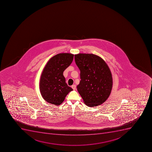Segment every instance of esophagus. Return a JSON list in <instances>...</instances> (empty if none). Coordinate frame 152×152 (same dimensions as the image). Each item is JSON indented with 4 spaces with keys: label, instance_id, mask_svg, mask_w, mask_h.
Instances as JSON below:
<instances>
[{
    "label": "esophagus",
    "instance_id": "1",
    "mask_svg": "<svg viewBox=\"0 0 152 152\" xmlns=\"http://www.w3.org/2000/svg\"><path fill=\"white\" fill-rule=\"evenodd\" d=\"M72 88H73V90H75V88H76V85H73L72 86Z\"/></svg>",
    "mask_w": 152,
    "mask_h": 152
}]
</instances>
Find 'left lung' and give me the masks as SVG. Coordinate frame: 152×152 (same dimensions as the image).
Returning a JSON list of instances; mask_svg holds the SVG:
<instances>
[{
    "instance_id": "obj_1",
    "label": "left lung",
    "mask_w": 152,
    "mask_h": 152,
    "mask_svg": "<svg viewBox=\"0 0 152 152\" xmlns=\"http://www.w3.org/2000/svg\"><path fill=\"white\" fill-rule=\"evenodd\" d=\"M80 71L81 80L77 86L78 93L89 107H96L106 101L111 93V72L104 61L93 54L75 55Z\"/></svg>"
}]
</instances>
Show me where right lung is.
<instances>
[{"label": "right lung", "mask_w": 152, "mask_h": 152, "mask_svg": "<svg viewBox=\"0 0 152 152\" xmlns=\"http://www.w3.org/2000/svg\"><path fill=\"white\" fill-rule=\"evenodd\" d=\"M74 55L61 53L50 58L41 75V95L46 102L58 106L73 88L68 86L63 75L73 61Z\"/></svg>", "instance_id": "obj_1"}]
</instances>
